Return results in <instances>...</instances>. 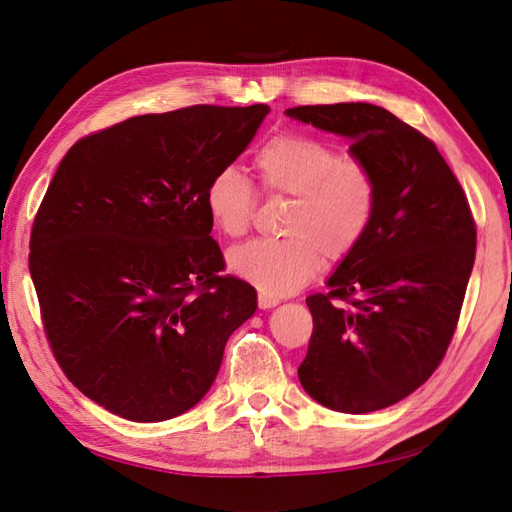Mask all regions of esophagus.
I'll list each match as a JSON object with an SVG mask.
<instances>
[{
    "label": "esophagus",
    "instance_id": "esophagus-1",
    "mask_svg": "<svg viewBox=\"0 0 512 512\" xmlns=\"http://www.w3.org/2000/svg\"><path fill=\"white\" fill-rule=\"evenodd\" d=\"M277 303H280V299L277 297H269V294H258V307L260 309H271V307H275Z\"/></svg>",
    "mask_w": 512,
    "mask_h": 512
}]
</instances>
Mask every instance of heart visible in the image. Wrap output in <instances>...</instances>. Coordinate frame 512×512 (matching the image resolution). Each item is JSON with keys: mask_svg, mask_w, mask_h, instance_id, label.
I'll return each mask as SVG.
<instances>
[{"mask_svg": "<svg viewBox=\"0 0 512 512\" xmlns=\"http://www.w3.org/2000/svg\"><path fill=\"white\" fill-rule=\"evenodd\" d=\"M260 188L292 198L286 239H256L228 254L230 271L262 294L297 292L329 262L348 258L374 224L380 183L365 160L305 134H277L254 156ZM258 194L239 170L224 168L205 192L207 213L222 235L243 237L252 226Z\"/></svg>", "mask_w": 512, "mask_h": 512, "instance_id": "b5f03b06", "label": "heart"}]
</instances>
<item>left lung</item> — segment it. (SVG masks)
I'll return each instance as SVG.
<instances>
[{
    "instance_id": "1",
    "label": "left lung",
    "mask_w": 512,
    "mask_h": 512,
    "mask_svg": "<svg viewBox=\"0 0 512 512\" xmlns=\"http://www.w3.org/2000/svg\"><path fill=\"white\" fill-rule=\"evenodd\" d=\"M288 117L346 136L380 183L374 224L339 262L314 318L299 380L346 414L389 408L425 384L457 329L476 256V224L453 170L425 134L382 106H294Z\"/></svg>"
}]
</instances>
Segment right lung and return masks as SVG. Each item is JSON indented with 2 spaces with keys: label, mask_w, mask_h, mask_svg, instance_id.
I'll use <instances>...</instances> for the list:
<instances>
[{
  "label": "right lung",
  "mask_w": 512,
  "mask_h": 512,
  "mask_svg": "<svg viewBox=\"0 0 512 512\" xmlns=\"http://www.w3.org/2000/svg\"><path fill=\"white\" fill-rule=\"evenodd\" d=\"M267 104H196L76 141L36 213L29 273L66 378L136 423L194 408L256 290L224 271L209 181L250 145Z\"/></svg>",
  "instance_id": "add662e5"
}]
</instances>
